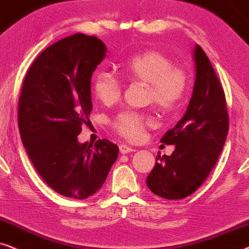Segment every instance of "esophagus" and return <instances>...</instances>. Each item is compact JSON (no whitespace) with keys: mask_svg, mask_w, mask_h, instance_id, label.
Instances as JSON below:
<instances>
[{"mask_svg":"<svg viewBox=\"0 0 249 249\" xmlns=\"http://www.w3.org/2000/svg\"><path fill=\"white\" fill-rule=\"evenodd\" d=\"M119 151H121L122 154H128V152L134 151V149L128 147V145H126V144H121L119 145Z\"/></svg>","mask_w":249,"mask_h":249,"instance_id":"esophagus-1","label":"esophagus"}]
</instances>
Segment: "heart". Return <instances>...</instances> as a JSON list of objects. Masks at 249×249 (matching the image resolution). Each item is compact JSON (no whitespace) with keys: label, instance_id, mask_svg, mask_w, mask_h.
Returning a JSON list of instances; mask_svg holds the SVG:
<instances>
[{"label":"heart","instance_id":"b5f03b06","mask_svg":"<svg viewBox=\"0 0 249 249\" xmlns=\"http://www.w3.org/2000/svg\"><path fill=\"white\" fill-rule=\"evenodd\" d=\"M128 81L147 85V98L158 110L173 112L180 106L188 85L183 69L174 66L165 53L151 50L128 59L121 67ZM95 97L105 105L114 104L121 98L122 84L108 71L95 72L92 81ZM151 124L148 116L134 111H122L112 122V126L122 137L130 141L142 139L144 130Z\"/></svg>","mask_w":249,"mask_h":249}]
</instances>
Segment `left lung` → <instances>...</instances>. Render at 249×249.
<instances>
[{
	"instance_id": "obj_1",
	"label": "left lung",
	"mask_w": 249,
	"mask_h": 249,
	"mask_svg": "<svg viewBox=\"0 0 249 249\" xmlns=\"http://www.w3.org/2000/svg\"><path fill=\"white\" fill-rule=\"evenodd\" d=\"M194 91L183 117L160 139L174 144L171 156L156 157L148 175L150 190L165 199H183L203 184L216 164L229 131L224 91L199 45L194 50Z\"/></svg>"
}]
</instances>
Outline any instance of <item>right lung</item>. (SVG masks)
<instances>
[{"label":"right lung","mask_w":249,"mask_h":249,"mask_svg":"<svg viewBox=\"0 0 249 249\" xmlns=\"http://www.w3.org/2000/svg\"><path fill=\"white\" fill-rule=\"evenodd\" d=\"M101 39L77 33L45 49L27 71L18 105L20 137L33 165L55 192L85 199L102 187L118 147L79 143L92 110L91 77L106 57Z\"/></svg>","instance_id":"1"}]
</instances>
